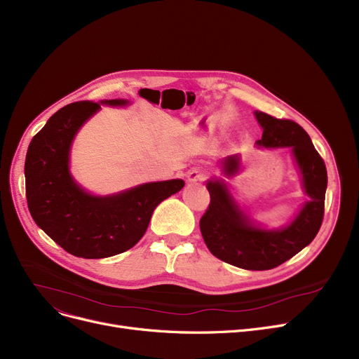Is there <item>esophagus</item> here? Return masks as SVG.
Masks as SVG:
<instances>
[{
    "label": "esophagus",
    "instance_id": "obj_1",
    "mask_svg": "<svg viewBox=\"0 0 359 359\" xmlns=\"http://www.w3.org/2000/svg\"><path fill=\"white\" fill-rule=\"evenodd\" d=\"M205 176H206V173L202 167H194L189 170V173H187V182H191V183L201 182L205 179Z\"/></svg>",
    "mask_w": 359,
    "mask_h": 359
}]
</instances>
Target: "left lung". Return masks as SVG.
<instances>
[{
  "mask_svg": "<svg viewBox=\"0 0 359 359\" xmlns=\"http://www.w3.org/2000/svg\"><path fill=\"white\" fill-rule=\"evenodd\" d=\"M255 118L263 129L262 140L255 145L260 149L290 148L309 199L288 224L278 229L266 227L250 215L248 205L236 199L233 186L225 180L241 172V154L227 156L219 163L221 177L206 182L211 203L199 227L205 244L218 259L241 269L268 271L314 240L323 221L327 172L311 138L298 123L272 118L259 110H255Z\"/></svg>",
  "mask_w": 359,
  "mask_h": 359,
  "instance_id": "left-lung-1",
  "label": "left lung"
}]
</instances>
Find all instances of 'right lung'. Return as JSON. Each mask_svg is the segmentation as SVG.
I'll return each mask as SVG.
<instances>
[{
  "instance_id": "1",
  "label": "right lung",
  "mask_w": 359,
  "mask_h": 359,
  "mask_svg": "<svg viewBox=\"0 0 359 359\" xmlns=\"http://www.w3.org/2000/svg\"><path fill=\"white\" fill-rule=\"evenodd\" d=\"M100 104L125 107L130 102H79L60 109L33 137L25 163L27 205L37 227L64 250L84 259L110 257L134 248L157 205L184 186L182 179H172L109 195L84 189L71 173V148Z\"/></svg>"
}]
</instances>
